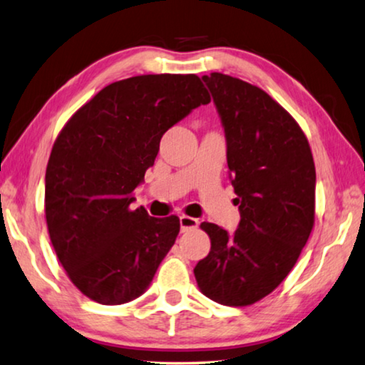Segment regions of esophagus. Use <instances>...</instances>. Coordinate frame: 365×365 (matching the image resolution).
I'll return each mask as SVG.
<instances>
[{"label":"esophagus","instance_id":"esophagus-1","mask_svg":"<svg viewBox=\"0 0 365 365\" xmlns=\"http://www.w3.org/2000/svg\"><path fill=\"white\" fill-rule=\"evenodd\" d=\"M198 226V220H195V217L192 216H185L182 215L180 216V230L182 232L188 231V230H193V227Z\"/></svg>","mask_w":365,"mask_h":365}]
</instances>
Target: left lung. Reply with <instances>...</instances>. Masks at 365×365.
<instances>
[{"mask_svg":"<svg viewBox=\"0 0 365 365\" xmlns=\"http://www.w3.org/2000/svg\"><path fill=\"white\" fill-rule=\"evenodd\" d=\"M203 81L225 128L241 221L232 235L201 222L211 249L193 272L203 295L247 307L274 292L300 257L314 225L317 172L302 128L264 90L217 72Z\"/></svg>","mask_w":365,"mask_h":365,"instance_id":"8db88e82","label":"left lung"}]
</instances>
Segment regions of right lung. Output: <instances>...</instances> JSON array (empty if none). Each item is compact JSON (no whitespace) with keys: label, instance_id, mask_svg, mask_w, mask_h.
Listing matches in <instances>:
<instances>
[{"label":"right lung","instance_id":"right-lung-1","mask_svg":"<svg viewBox=\"0 0 365 365\" xmlns=\"http://www.w3.org/2000/svg\"><path fill=\"white\" fill-rule=\"evenodd\" d=\"M211 101L197 75L114 81L68 119L48 157L46 221L72 284L101 304L143 295L180 231L130 208L165 130Z\"/></svg>","mask_w":365,"mask_h":365}]
</instances>
